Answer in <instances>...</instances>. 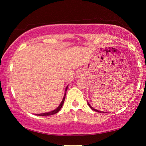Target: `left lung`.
Returning <instances> with one entry per match:
<instances>
[{"instance_id":"8db88e82","label":"left lung","mask_w":146,"mask_h":146,"mask_svg":"<svg viewBox=\"0 0 146 146\" xmlns=\"http://www.w3.org/2000/svg\"><path fill=\"white\" fill-rule=\"evenodd\" d=\"M88 106H90V108L91 109V110H93V111H97V112H98V113H106V112H104V111H98L97 110H95V109H94L93 107H91L90 104H89L88 102Z\"/></svg>"}]
</instances>
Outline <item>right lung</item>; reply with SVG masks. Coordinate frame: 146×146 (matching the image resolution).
<instances>
[{"instance_id":"obj_1","label":"right lung","mask_w":146,"mask_h":146,"mask_svg":"<svg viewBox=\"0 0 146 146\" xmlns=\"http://www.w3.org/2000/svg\"><path fill=\"white\" fill-rule=\"evenodd\" d=\"M68 86H67V87L66 88V90H65V94H64V98L62 100V102L60 103V104L59 105L57 108H56L55 110L52 111H50V112H48V113H40V114H36V115L38 116H49V115H54L55 114V113H58L59 111L60 110V109L62 108V107L63 106V104H64V100H65V97H66V91H67L68 90Z\"/></svg>"}]
</instances>
